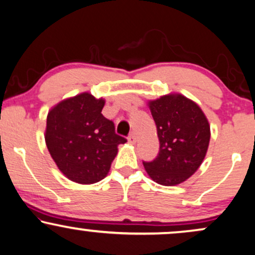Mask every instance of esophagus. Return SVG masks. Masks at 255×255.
<instances>
[{"instance_id": "esophagus-1", "label": "esophagus", "mask_w": 255, "mask_h": 255, "mask_svg": "<svg viewBox=\"0 0 255 255\" xmlns=\"http://www.w3.org/2000/svg\"><path fill=\"white\" fill-rule=\"evenodd\" d=\"M136 140H137L136 135H135V133L133 131V133H131L129 136H128V141H129L130 143H135V142H136Z\"/></svg>"}]
</instances>
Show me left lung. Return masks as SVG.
<instances>
[{
    "mask_svg": "<svg viewBox=\"0 0 255 255\" xmlns=\"http://www.w3.org/2000/svg\"><path fill=\"white\" fill-rule=\"evenodd\" d=\"M156 125L160 150L143 162L149 178L162 186H176L191 178L207 153L211 127L202 109L181 94L148 101Z\"/></svg>",
    "mask_w": 255,
    "mask_h": 255,
    "instance_id": "obj_1",
    "label": "left lung"
}]
</instances>
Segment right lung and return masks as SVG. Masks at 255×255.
Masks as SVG:
<instances>
[{
	"label": "right lung",
	"mask_w": 255,
	"mask_h": 255,
	"mask_svg": "<svg viewBox=\"0 0 255 255\" xmlns=\"http://www.w3.org/2000/svg\"><path fill=\"white\" fill-rule=\"evenodd\" d=\"M105 100L89 93L68 98L48 112L44 140L50 156L70 181L90 185L107 176L118 146L113 121L101 114Z\"/></svg>",
	"instance_id": "right-lung-1"
}]
</instances>
